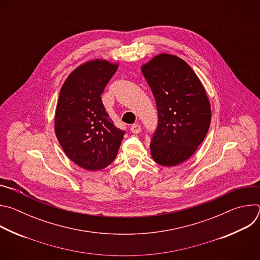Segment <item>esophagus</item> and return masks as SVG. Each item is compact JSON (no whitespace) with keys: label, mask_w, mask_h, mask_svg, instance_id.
I'll return each instance as SVG.
<instances>
[{"label":"esophagus","mask_w":260,"mask_h":260,"mask_svg":"<svg viewBox=\"0 0 260 260\" xmlns=\"http://www.w3.org/2000/svg\"><path fill=\"white\" fill-rule=\"evenodd\" d=\"M131 132L132 133H134V134H139L140 132H141V126L139 125V124H133L132 126H131Z\"/></svg>","instance_id":"1"}]
</instances>
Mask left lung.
Instances as JSON below:
<instances>
[{"mask_svg":"<svg viewBox=\"0 0 260 260\" xmlns=\"http://www.w3.org/2000/svg\"><path fill=\"white\" fill-rule=\"evenodd\" d=\"M158 114L150 149L155 162L174 167L188 159L204 141L211 122L205 88L186 61L162 53L142 67Z\"/></svg>","mask_w":260,"mask_h":260,"instance_id":"left-lung-1","label":"left lung"}]
</instances>
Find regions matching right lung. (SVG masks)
Segmentation results:
<instances>
[{"mask_svg":"<svg viewBox=\"0 0 260 260\" xmlns=\"http://www.w3.org/2000/svg\"><path fill=\"white\" fill-rule=\"evenodd\" d=\"M117 68L104 59L87 61L70 74L59 92L56 138L67 156L87 171L112 164L125 134L109 117L101 98Z\"/></svg>","mask_w":260,"mask_h":260,"instance_id":"right-lung-1","label":"right lung"}]
</instances>
